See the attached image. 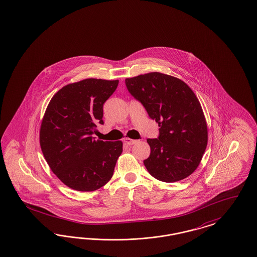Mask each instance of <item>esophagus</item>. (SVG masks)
Wrapping results in <instances>:
<instances>
[{"label": "esophagus", "mask_w": 257, "mask_h": 257, "mask_svg": "<svg viewBox=\"0 0 257 257\" xmlns=\"http://www.w3.org/2000/svg\"><path fill=\"white\" fill-rule=\"evenodd\" d=\"M124 143L125 144H127V145H129V146H131V145H133L135 144L136 142H138V141H135V140H132V139H129V138H125L123 140Z\"/></svg>", "instance_id": "1"}]
</instances>
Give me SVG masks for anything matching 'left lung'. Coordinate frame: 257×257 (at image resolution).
I'll return each mask as SVG.
<instances>
[{"label":"left lung","instance_id":"left-lung-1","mask_svg":"<svg viewBox=\"0 0 257 257\" xmlns=\"http://www.w3.org/2000/svg\"><path fill=\"white\" fill-rule=\"evenodd\" d=\"M129 93L160 126L157 139H148L150 157L144 160L151 176L176 182L194 173L208 142L201 105L184 81L159 72L126 79Z\"/></svg>","mask_w":257,"mask_h":257}]
</instances>
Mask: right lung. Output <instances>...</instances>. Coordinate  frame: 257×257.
Masks as SVG:
<instances>
[{"instance_id": "right-lung-1", "label": "right lung", "mask_w": 257, "mask_h": 257, "mask_svg": "<svg viewBox=\"0 0 257 257\" xmlns=\"http://www.w3.org/2000/svg\"><path fill=\"white\" fill-rule=\"evenodd\" d=\"M118 80L86 79L59 90L41 125L40 143L54 174L71 189L91 192L105 185L122 153V142L93 137L103 124V104Z\"/></svg>"}]
</instances>
